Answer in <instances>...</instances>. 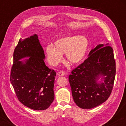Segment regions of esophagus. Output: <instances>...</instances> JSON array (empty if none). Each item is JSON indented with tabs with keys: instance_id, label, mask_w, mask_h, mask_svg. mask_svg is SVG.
<instances>
[{
	"instance_id": "obj_1",
	"label": "esophagus",
	"mask_w": 126,
	"mask_h": 126,
	"mask_svg": "<svg viewBox=\"0 0 126 126\" xmlns=\"http://www.w3.org/2000/svg\"><path fill=\"white\" fill-rule=\"evenodd\" d=\"M65 74H66L65 72H63V71H60V72H59L58 73H57V75H58V76H65Z\"/></svg>"
}]
</instances>
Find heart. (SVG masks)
Wrapping results in <instances>:
<instances>
[{"label":"heart","instance_id":"b5f03b06","mask_svg":"<svg viewBox=\"0 0 126 126\" xmlns=\"http://www.w3.org/2000/svg\"><path fill=\"white\" fill-rule=\"evenodd\" d=\"M88 48L89 41L84 36H67L55 40L53 46H47L46 53L52 64L61 62L63 54L70 63L79 64L84 61Z\"/></svg>","mask_w":126,"mask_h":126}]
</instances>
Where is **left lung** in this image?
Instances as JSON below:
<instances>
[{"label":"left lung","instance_id":"obj_1","mask_svg":"<svg viewBox=\"0 0 126 126\" xmlns=\"http://www.w3.org/2000/svg\"><path fill=\"white\" fill-rule=\"evenodd\" d=\"M115 75L113 49L108 43L98 44L69 76L74 102L83 109H91L103 103L112 92Z\"/></svg>","mask_w":126,"mask_h":126}]
</instances>
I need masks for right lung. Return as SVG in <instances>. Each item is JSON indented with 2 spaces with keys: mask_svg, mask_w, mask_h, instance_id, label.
Instances as JSON below:
<instances>
[{
  "mask_svg": "<svg viewBox=\"0 0 126 126\" xmlns=\"http://www.w3.org/2000/svg\"><path fill=\"white\" fill-rule=\"evenodd\" d=\"M45 58L37 34L20 38L13 53L10 82L19 101L34 110H47L54 98L56 73L46 66Z\"/></svg>",
  "mask_w": 126,
  "mask_h": 126,
  "instance_id": "add662e5",
  "label": "right lung"
}]
</instances>
